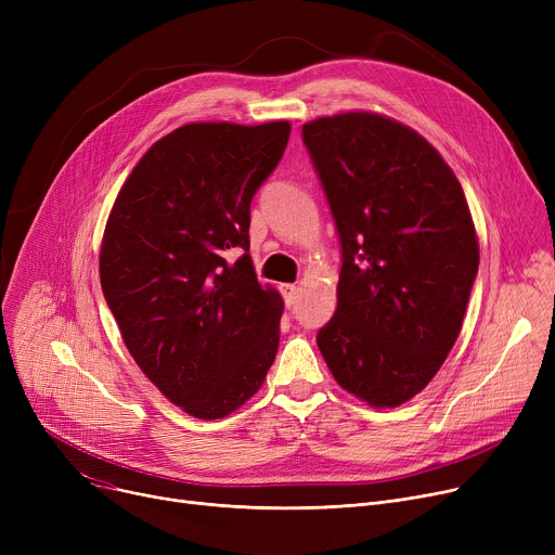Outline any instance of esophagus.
<instances>
[{
	"label": "esophagus",
	"instance_id": "1",
	"mask_svg": "<svg viewBox=\"0 0 555 555\" xmlns=\"http://www.w3.org/2000/svg\"><path fill=\"white\" fill-rule=\"evenodd\" d=\"M281 293H283V299H285V304L293 306V304L297 301L299 287H297V285H293V283H287V285H283V287H281Z\"/></svg>",
	"mask_w": 555,
	"mask_h": 555
}]
</instances>
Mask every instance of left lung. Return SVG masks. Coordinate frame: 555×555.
I'll list each match as a JSON object with an SVG mask.
<instances>
[{
    "instance_id": "1",
    "label": "left lung",
    "mask_w": 555,
    "mask_h": 555,
    "mask_svg": "<svg viewBox=\"0 0 555 555\" xmlns=\"http://www.w3.org/2000/svg\"><path fill=\"white\" fill-rule=\"evenodd\" d=\"M337 227V310L317 346L335 380L373 406L427 387L454 346L479 245L452 168L380 114L324 116L301 130Z\"/></svg>"
}]
</instances>
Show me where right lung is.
Listing matches in <instances>:
<instances>
[{
    "label": "right lung",
    "instance_id": "right-lung-1",
    "mask_svg": "<svg viewBox=\"0 0 555 555\" xmlns=\"http://www.w3.org/2000/svg\"><path fill=\"white\" fill-rule=\"evenodd\" d=\"M287 139V121L182 126L141 157L105 227L101 287L128 351L195 418L236 412L276 358L283 301L256 279L249 209Z\"/></svg>",
    "mask_w": 555,
    "mask_h": 555
}]
</instances>
